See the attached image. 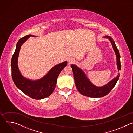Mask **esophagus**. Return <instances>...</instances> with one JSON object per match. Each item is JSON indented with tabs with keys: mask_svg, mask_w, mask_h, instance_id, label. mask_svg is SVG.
Wrapping results in <instances>:
<instances>
[{
	"mask_svg": "<svg viewBox=\"0 0 133 133\" xmlns=\"http://www.w3.org/2000/svg\"><path fill=\"white\" fill-rule=\"evenodd\" d=\"M74 61V60H73V59H72V58H69V59H68V63H69V64H70L73 63Z\"/></svg>",
	"mask_w": 133,
	"mask_h": 133,
	"instance_id": "34e87169",
	"label": "esophagus"
}]
</instances>
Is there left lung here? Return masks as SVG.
<instances>
[{
    "label": "left lung",
    "mask_w": 133,
    "mask_h": 133,
    "mask_svg": "<svg viewBox=\"0 0 133 133\" xmlns=\"http://www.w3.org/2000/svg\"><path fill=\"white\" fill-rule=\"evenodd\" d=\"M105 38H109L111 42L113 49L116 55L117 64L118 70L119 71L121 70V67L119 51L115 44V42L111 37L106 36ZM71 66L73 70L75 86L78 91L81 94L90 97H101L108 94L116 85L120 75V74L119 73L115 78L105 86L97 87L93 85L91 83L89 79L86 77L84 73L80 69L73 64H72Z\"/></svg>",
    "instance_id": "8db88e82"
}]
</instances>
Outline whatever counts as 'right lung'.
<instances>
[{
	"mask_svg": "<svg viewBox=\"0 0 133 133\" xmlns=\"http://www.w3.org/2000/svg\"><path fill=\"white\" fill-rule=\"evenodd\" d=\"M30 36H32L29 35L21 38L17 43L11 62V75L14 83L23 93L33 99H41L50 96L54 91L58 77L61 71L66 66L67 62L55 66L39 80L31 81L23 77L19 71L17 60L21 45Z\"/></svg>",
	"mask_w": 133,
	"mask_h": 133,
	"instance_id": "add662e5",
	"label": "right lung"
}]
</instances>
